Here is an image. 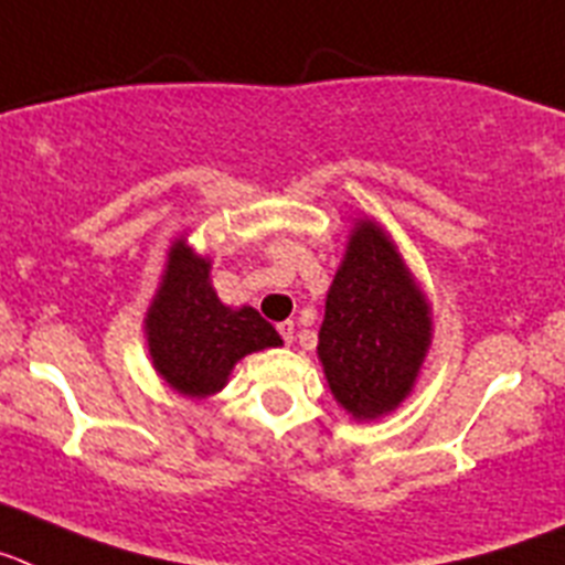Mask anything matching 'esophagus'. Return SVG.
I'll return each instance as SVG.
<instances>
[{"instance_id":"1","label":"esophagus","mask_w":565,"mask_h":565,"mask_svg":"<svg viewBox=\"0 0 565 565\" xmlns=\"http://www.w3.org/2000/svg\"><path fill=\"white\" fill-rule=\"evenodd\" d=\"M278 335L284 338V343H292V338H296V323L292 321L278 323Z\"/></svg>"}]
</instances>
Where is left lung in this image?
<instances>
[{
	"mask_svg": "<svg viewBox=\"0 0 565 565\" xmlns=\"http://www.w3.org/2000/svg\"><path fill=\"white\" fill-rule=\"evenodd\" d=\"M431 338L429 307L384 230L361 222L327 296L318 355L338 404L377 418L409 395Z\"/></svg>",
	"mask_w": 565,
	"mask_h": 565,
	"instance_id": "8db88e82",
	"label": "left lung"
}]
</instances>
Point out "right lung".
I'll list each match as a JSON object with an SVG mask.
<instances>
[{
    "label": "right lung",
    "mask_w": 565,
    "mask_h": 565,
    "mask_svg": "<svg viewBox=\"0 0 565 565\" xmlns=\"http://www.w3.org/2000/svg\"><path fill=\"white\" fill-rule=\"evenodd\" d=\"M147 343L167 384L190 398H204L227 384L235 361L281 347V335L253 307H224L210 287L207 258L175 242L147 312Z\"/></svg>",
    "instance_id": "obj_1"
}]
</instances>
